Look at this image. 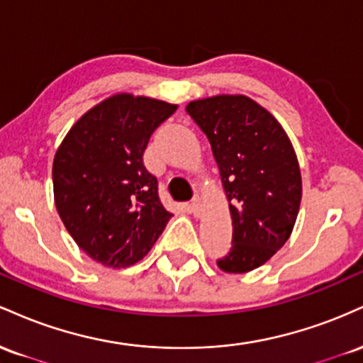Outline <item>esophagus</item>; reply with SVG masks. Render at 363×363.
<instances>
[{
	"label": "esophagus",
	"instance_id": "esophagus-1",
	"mask_svg": "<svg viewBox=\"0 0 363 363\" xmlns=\"http://www.w3.org/2000/svg\"><path fill=\"white\" fill-rule=\"evenodd\" d=\"M201 211H203L201 198H199V196H194L193 201H191V213H193L194 216H199L201 215Z\"/></svg>",
	"mask_w": 363,
	"mask_h": 363
}]
</instances>
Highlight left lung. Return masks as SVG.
Masks as SVG:
<instances>
[{"instance_id": "left-lung-1", "label": "left lung", "mask_w": 363, "mask_h": 363, "mask_svg": "<svg viewBox=\"0 0 363 363\" xmlns=\"http://www.w3.org/2000/svg\"><path fill=\"white\" fill-rule=\"evenodd\" d=\"M210 140L232 216V249L216 261L247 273L269 261L294 230L302 177L291 141L277 118L245 95H213L186 106Z\"/></svg>"}]
</instances>
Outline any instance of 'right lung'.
<instances>
[{
	"instance_id": "obj_1",
	"label": "right lung",
	"mask_w": 363,
	"mask_h": 363,
	"mask_svg": "<svg viewBox=\"0 0 363 363\" xmlns=\"http://www.w3.org/2000/svg\"><path fill=\"white\" fill-rule=\"evenodd\" d=\"M176 109L143 95H111L73 124L54 155L60 218L78 247L107 268L143 259L172 216L158 199L143 153Z\"/></svg>"
}]
</instances>
